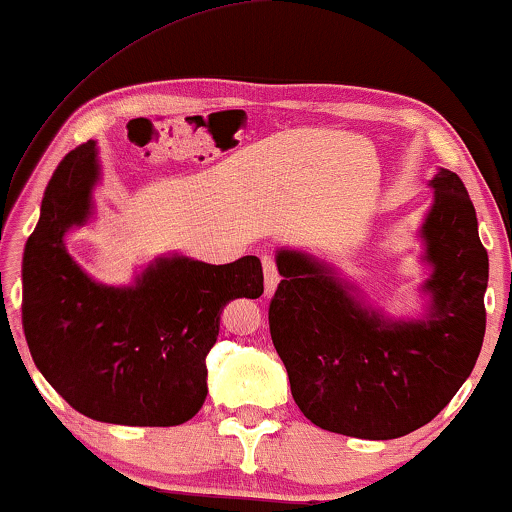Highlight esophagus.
I'll return each mask as SVG.
<instances>
[{
	"mask_svg": "<svg viewBox=\"0 0 512 512\" xmlns=\"http://www.w3.org/2000/svg\"><path fill=\"white\" fill-rule=\"evenodd\" d=\"M263 277H265V296H272L279 284V272L275 265V258L263 256Z\"/></svg>",
	"mask_w": 512,
	"mask_h": 512,
	"instance_id": "obj_1",
	"label": "esophagus"
}]
</instances>
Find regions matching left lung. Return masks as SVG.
<instances>
[{"label": "left lung", "mask_w": 512, "mask_h": 512, "mask_svg": "<svg viewBox=\"0 0 512 512\" xmlns=\"http://www.w3.org/2000/svg\"><path fill=\"white\" fill-rule=\"evenodd\" d=\"M417 237L429 277L417 317H389L333 263L282 247L270 335L293 401L321 429L366 440L408 436L457 394L485 338L489 258L457 174L438 167Z\"/></svg>", "instance_id": "8db88e82"}]
</instances>
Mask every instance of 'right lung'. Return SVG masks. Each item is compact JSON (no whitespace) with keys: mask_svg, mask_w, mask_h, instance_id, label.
<instances>
[{"mask_svg":"<svg viewBox=\"0 0 512 512\" xmlns=\"http://www.w3.org/2000/svg\"><path fill=\"white\" fill-rule=\"evenodd\" d=\"M97 142L69 151L48 181L23 254V331L34 366L81 415L125 426H177L207 398V354L221 312L263 293L256 256L212 265L158 256L128 286L95 282L65 235L95 214Z\"/></svg>","mask_w":512,"mask_h":512,"instance_id":"obj_1","label":"right lung"}]
</instances>
